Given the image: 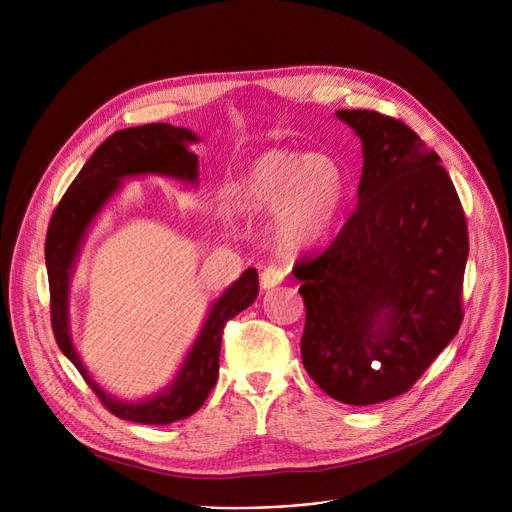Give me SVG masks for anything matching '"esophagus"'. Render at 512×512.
Instances as JSON below:
<instances>
[{
    "mask_svg": "<svg viewBox=\"0 0 512 512\" xmlns=\"http://www.w3.org/2000/svg\"><path fill=\"white\" fill-rule=\"evenodd\" d=\"M284 276H286L284 267H280V265H267L265 270L261 272V286L263 288H274V286L284 282Z\"/></svg>",
    "mask_w": 512,
    "mask_h": 512,
    "instance_id": "34e87169",
    "label": "esophagus"
}]
</instances>
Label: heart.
Here are the masks:
<instances>
[{"label": "heart", "mask_w": 512, "mask_h": 512, "mask_svg": "<svg viewBox=\"0 0 512 512\" xmlns=\"http://www.w3.org/2000/svg\"><path fill=\"white\" fill-rule=\"evenodd\" d=\"M236 209L274 211V234L288 249L309 247L334 226L344 176L332 159L272 149L261 153L230 191Z\"/></svg>", "instance_id": "b5f03b06"}]
</instances>
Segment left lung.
Instances as JSON below:
<instances>
[{
    "label": "left lung",
    "mask_w": 512,
    "mask_h": 512,
    "mask_svg": "<svg viewBox=\"0 0 512 512\" xmlns=\"http://www.w3.org/2000/svg\"><path fill=\"white\" fill-rule=\"evenodd\" d=\"M363 141L359 203L294 276L305 301L301 357L344 405L405 394L463 324L467 218L440 155L405 122L338 110Z\"/></svg>",
    "instance_id": "1"
}]
</instances>
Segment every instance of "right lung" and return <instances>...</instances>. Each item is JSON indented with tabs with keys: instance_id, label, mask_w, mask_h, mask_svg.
Segmentation results:
<instances>
[{
	"instance_id": "add662e5",
	"label": "right lung",
	"mask_w": 512,
	"mask_h": 512,
	"mask_svg": "<svg viewBox=\"0 0 512 512\" xmlns=\"http://www.w3.org/2000/svg\"><path fill=\"white\" fill-rule=\"evenodd\" d=\"M197 141L195 134L172 124L153 122L114 132L89 157L47 226L45 265L49 278L51 330L60 351L74 363L101 405L112 415L147 425H166L193 415L218 382L220 346L228 321L245 311L259 294L257 270L242 274L211 307L205 326L188 353L176 382L151 400L122 402L105 394L80 363L68 332V278L74 265L80 238L93 222L103 203L114 195L120 178L134 174H166L182 180H197L199 159L186 149Z\"/></svg>"
}]
</instances>
